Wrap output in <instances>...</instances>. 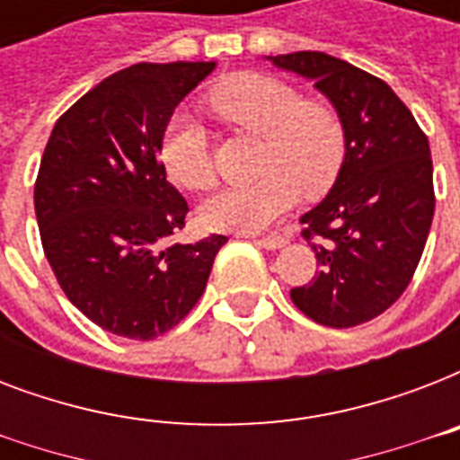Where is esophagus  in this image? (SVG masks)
I'll list each match as a JSON object with an SVG mask.
<instances>
[{
  "instance_id": "1",
  "label": "esophagus",
  "mask_w": 460,
  "mask_h": 460,
  "mask_svg": "<svg viewBox=\"0 0 460 460\" xmlns=\"http://www.w3.org/2000/svg\"><path fill=\"white\" fill-rule=\"evenodd\" d=\"M252 243L260 245V248H267V251H277V248H281V245L287 243V238L262 236V238H252Z\"/></svg>"
}]
</instances>
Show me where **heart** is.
Masks as SVG:
<instances>
[{
	"mask_svg": "<svg viewBox=\"0 0 460 460\" xmlns=\"http://www.w3.org/2000/svg\"><path fill=\"white\" fill-rule=\"evenodd\" d=\"M208 107L238 131L262 136L255 183L222 188L200 205V219L217 231L270 229L298 198H317L334 186L346 159V128L339 111L320 100H303L301 90L265 74L224 78L208 93ZM159 162L166 176L205 190L215 183V157L208 131L190 114L176 111L159 138Z\"/></svg>",
	"mask_w": 460,
	"mask_h": 460,
	"instance_id": "1",
	"label": "heart"
}]
</instances>
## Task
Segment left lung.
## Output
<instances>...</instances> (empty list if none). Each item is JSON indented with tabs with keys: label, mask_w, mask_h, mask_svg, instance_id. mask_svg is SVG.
<instances>
[{
	"label": "left lung",
	"mask_w": 460,
	"mask_h": 460,
	"mask_svg": "<svg viewBox=\"0 0 460 460\" xmlns=\"http://www.w3.org/2000/svg\"><path fill=\"white\" fill-rule=\"evenodd\" d=\"M314 83L346 128V159L327 198L301 217L320 272L291 288L317 324L346 329L399 301L435 215L428 136L382 78L324 52L267 57Z\"/></svg>",
	"instance_id": "obj_1"
}]
</instances>
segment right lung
<instances>
[{"label": "right lung", "instance_id": "1", "mask_svg": "<svg viewBox=\"0 0 460 460\" xmlns=\"http://www.w3.org/2000/svg\"><path fill=\"white\" fill-rule=\"evenodd\" d=\"M215 61L133 64L54 124L35 181L40 238L64 294L104 332L150 341L186 317L226 236L172 243L188 202L159 138Z\"/></svg>", "mask_w": 460, "mask_h": 460}]
</instances>
